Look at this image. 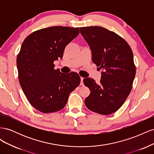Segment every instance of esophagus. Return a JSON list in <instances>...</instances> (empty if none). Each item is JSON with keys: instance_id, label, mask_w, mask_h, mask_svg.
I'll return each mask as SVG.
<instances>
[{"instance_id": "34e87169", "label": "esophagus", "mask_w": 154, "mask_h": 154, "mask_svg": "<svg viewBox=\"0 0 154 154\" xmlns=\"http://www.w3.org/2000/svg\"><path fill=\"white\" fill-rule=\"evenodd\" d=\"M83 78H82V77H81V82H80V85H82V86H83Z\"/></svg>"}]
</instances>
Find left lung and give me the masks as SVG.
<instances>
[{
	"mask_svg": "<svg viewBox=\"0 0 154 154\" xmlns=\"http://www.w3.org/2000/svg\"><path fill=\"white\" fill-rule=\"evenodd\" d=\"M80 29L91 50L93 63L103 71L100 84L92 78L83 79L91 91L85 105L102 115L112 114L123 105L132 90L136 75L132 49L120 36L102 27Z\"/></svg>",
	"mask_w": 154,
	"mask_h": 154,
	"instance_id": "obj_1",
	"label": "left lung"
}]
</instances>
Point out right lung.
<instances>
[{
	"instance_id": "1",
	"label": "right lung",
	"mask_w": 154,
	"mask_h": 154,
	"mask_svg": "<svg viewBox=\"0 0 154 154\" xmlns=\"http://www.w3.org/2000/svg\"><path fill=\"white\" fill-rule=\"evenodd\" d=\"M79 32V27L53 26L32 32L23 42L17 58L19 83L30 104L41 112L62 109L80 85L78 73H62L53 63Z\"/></svg>"
}]
</instances>
